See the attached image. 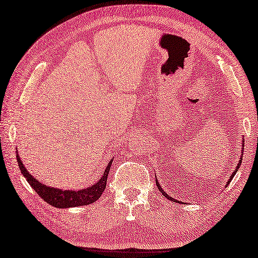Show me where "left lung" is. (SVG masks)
Here are the masks:
<instances>
[{"label":"left lung","instance_id":"left-lung-1","mask_svg":"<svg viewBox=\"0 0 258 258\" xmlns=\"http://www.w3.org/2000/svg\"><path fill=\"white\" fill-rule=\"evenodd\" d=\"M241 157H243V150H242V153H241ZM241 160H242V158H241ZM241 160L239 161V164H237V166H236V169L234 170V172H233V174H232V176H231V179H229V181H228V183H229V182H231V181H232V179H233V176H234V175H235V173H236V170H237V168H239V167H240V166H241ZM157 187H158V188H159V190H160V191H161L162 194H164V196H165V197H167V198H168V200H170V201H173V202H179V201L174 200V198H172V197H169V196L167 195V194H166V192L164 191V190H162V189L160 188V185H159V183H158V181H157ZM179 203H180V202H179Z\"/></svg>","mask_w":258,"mask_h":258}]
</instances>
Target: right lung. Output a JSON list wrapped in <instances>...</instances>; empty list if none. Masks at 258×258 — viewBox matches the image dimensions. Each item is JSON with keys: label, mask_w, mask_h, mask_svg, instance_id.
Segmentation results:
<instances>
[{"label": "right lung", "mask_w": 258, "mask_h": 258, "mask_svg": "<svg viewBox=\"0 0 258 258\" xmlns=\"http://www.w3.org/2000/svg\"><path fill=\"white\" fill-rule=\"evenodd\" d=\"M17 161L18 166L21 168V172L24 176H25L26 181L29 182L31 187L34 189V191L40 196L46 203L49 205H53L55 208L58 209H66V208H74V207H83V205L92 204L93 202L100 198L102 192L105 191L107 177H108L109 168L112 165L113 159L108 162L107 167L105 169V173L102 174V177L99 180L96 184L91 185V187L79 190V191H75V190H62L56 188H50L48 185L41 183L38 180H35L31 174L27 172L25 166L23 165L21 160V157L17 153Z\"/></svg>", "instance_id": "1"}]
</instances>
